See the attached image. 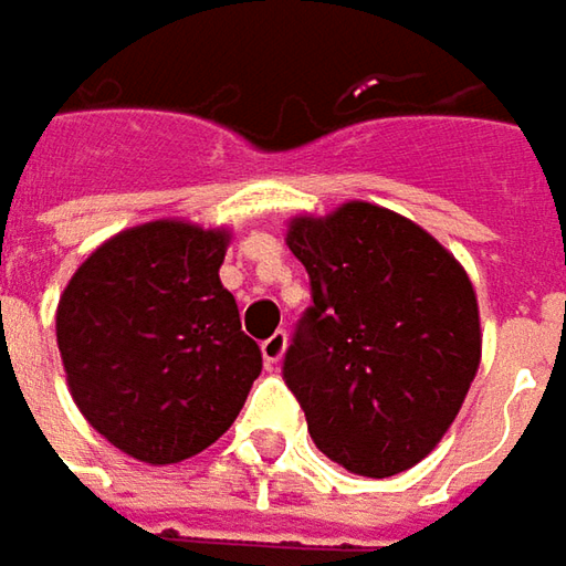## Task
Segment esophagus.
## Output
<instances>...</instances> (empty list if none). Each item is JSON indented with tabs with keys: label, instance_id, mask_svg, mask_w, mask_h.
Returning <instances> with one entry per match:
<instances>
[{
	"label": "esophagus",
	"instance_id": "esophagus-1",
	"mask_svg": "<svg viewBox=\"0 0 566 566\" xmlns=\"http://www.w3.org/2000/svg\"><path fill=\"white\" fill-rule=\"evenodd\" d=\"M260 347H263L265 366H279L284 357V347H287V335H284V332H275V335H269Z\"/></svg>",
	"mask_w": 566,
	"mask_h": 566
}]
</instances>
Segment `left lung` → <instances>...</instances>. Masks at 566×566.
<instances>
[{"mask_svg":"<svg viewBox=\"0 0 566 566\" xmlns=\"http://www.w3.org/2000/svg\"><path fill=\"white\" fill-rule=\"evenodd\" d=\"M284 241L313 306L284 354L325 458L360 476H398L444 439L482 360L467 269L417 222L350 200L294 216Z\"/></svg>","mask_w":566,"mask_h":566,"instance_id":"1","label":"left lung"}]
</instances>
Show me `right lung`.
<instances>
[{
	"label": "right lung",
	"mask_w": 566,
	"mask_h": 566,
	"mask_svg": "<svg viewBox=\"0 0 566 566\" xmlns=\"http://www.w3.org/2000/svg\"><path fill=\"white\" fill-rule=\"evenodd\" d=\"M228 228L187 219L134 224L96 247L55 306L69 391L127 458H193L244 407L263 354L219 279Z\"/></svg>",
	"instance_id": "add662e5"
}]
</instances>
